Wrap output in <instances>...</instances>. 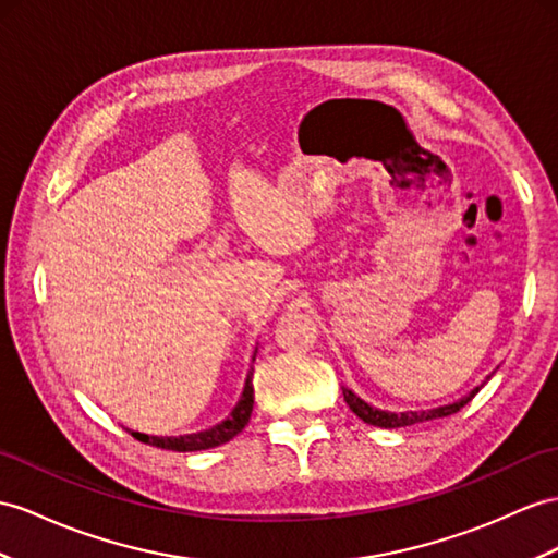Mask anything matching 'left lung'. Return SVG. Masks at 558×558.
Listing matches in <instances>:
<instances>
[{
	"label": "left lung",
	"mask_w": 558,
	"mask_h": 558,
	"mask_svg": "<svg viewBox=\"0 0 558 558\" xmlns=\"http://www.w3.org/2000/svg\"><path fill=\"white\" fill-rule=\"evenodd\" d=\"M490 378V376H487ZM483 386L473 388L469 396H464L457 402L450 404H442V407H433V410H418V412H388V410H378V407L364 402L357 392H352L350 388H343V398L348 402V407L352 412H355L364 424L369 426H378V428H402V426H412V424H421V421H430V418H442V416H450L454 412H459L461 407L469 404L473 400L475 392H478Z\"/></svg>",
	"instance_id": "1"
}]
</instances>
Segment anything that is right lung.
Returning <instances> with one entry per match:
<instances>
[{
  "instance_id": "obj_1",
  "label": "right lung",
  "mask_w": 558,
  "mask_h": 558,
  "mask_svg": "<svg viewBox=\"0 0 558 558\" xmlns=\"http://www.w3.org/2000/svg\"><path fill=\"white\" fill-rule=\"evenodd\" d=\"M257 355V348L253 352V362ZM253 414V369L246 376V384H243L241 390V398L234 404V410L229 412V416L220 424H215L206 430H198V433H186V436H146V433L140 430H130L134 438L146 442V445H154L160 447V450H172V452H201V450H210V447L217 445H225L232 440L234 436L246 428L248 418Z\"/></svg>"
}]
</instances>
